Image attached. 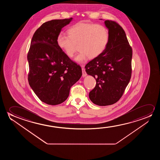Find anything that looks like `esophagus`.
I'll use <instances>...</instances> for the list:
<instances>
[{"instance_id":"34e87169","label":"esophagus","mask_w":160,"mask_h":160,"mask_svg":"<svg viewBox=\"0 0 160 160\" xmlns=\"http://www.w3.org/2000/svg\"><path fill=\"white\" fill-rule=\"evenodd\" d=\"M84 67L85 66L84 65H81V67H82V77H86V75H87V73L85 72V69H84Z\"/></svg>"}]
</instances>
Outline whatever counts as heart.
<instances>
[{
    "mask_svg": "<svg viewBox=\"0 0 160 160\" xmlns=\"http://www.w3.org/2000/svg\"><path fill=\"white\" fill-rule=\"evenodd\" d=\"M68 35L58 34V46L68 57L74 56L78 45L80 51L75 60L83 63L88 58H95L102 55L109 42V32L103 24L79 22L68 29Z\"/></svg>",
    "mask_w": 160,
    "mask_h": 160,
    "instance_id": "1",
    "label": "heart"
}]
</instances>
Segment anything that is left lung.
<instances>
[{"label": "left lung", "mask_w": 160, "mask_h": 160, "mask_svg": "<svg viewBox=\"0 0 160 160\" xmlns=\"http://www.w3.org/2000/svg\"><path fill=\"white\" fill-rule=\"evenodd\" d=\"M109 32V42L104 52L89 62L86 72L96 79L90 91V100L96 105L116 103L122 96L132 75V48L125 31L112 20L104 21Z\"/></svg>", "instance_id": "8db88e82"}]
</instances>
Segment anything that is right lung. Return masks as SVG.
<instances>
[{
    "label": "right lung",
    "mask_w": 160,
    "mask_h": 160,
    "mask_svg": "<svg viewBox=\"0 0 160 160\" xmlns=\"http://www.w3.org/2000/svg\"><path fill=\"white\" fill-rule=\"evenodd\" d=\"M72 19L44 23L34 34L27 55L29 84L40 101L49 105L66 101L70 88L82 75L81 67L71 60L56 42L62 28Z\"/></svg>",
    "instance_id": "right-lung-1"
}]
</instances>
